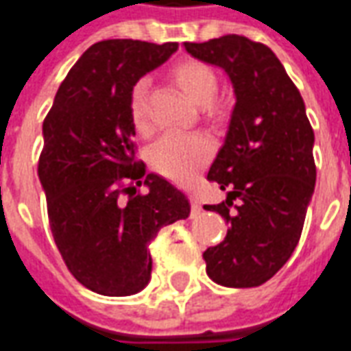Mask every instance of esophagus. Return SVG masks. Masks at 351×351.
Here are the masks:
<instances>
[{"mask_svg":"<svg viewBox=\"0 0 351 351\" xmlns=\"http://www.w3.org/2000/svg\"><path fill=\"white\" fill-rule=\"evenodd\" d=\"M190 205H192V215H197V213H201V201H199V197L195 195V193H192V195H190Z\"/></svg>","mask_w":351,"mask_h":351,"instance_id":"obj_1","label":"esophagus"}]
</instances>
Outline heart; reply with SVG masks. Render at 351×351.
I'll return each instance as SVG.
<instances>
[{
    "label": "heart",
    "instance_id": "heart-1",
    "mask_svg": "<svg viewBox=\"0 0 351 351\" xmlns=\"http://www.w3.org/2000/svg\"><path fill=\"white\" fill-rule=\"evenodd\" d=\"M171 75L176 85L197 104H206L207 112L210 116H217L218 106L210 100L215 99L218 89V77L209 64L195 60V58H184L176 62L171 70ZM146 95H148V80L142 77L134 83L129 99V112L133 119L134 129L138 133L150 131V119H148V108H146ZM213 156V142L205 134H176L169 133L161 136L150 152L152 167L159 175L167 176L169 180L178 184L192 182L193 176L197 175L209 158Z\"/></svg>",
    "mask_w": 351,
    "mask_h": 351
}]
</instances>
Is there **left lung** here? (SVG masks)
Returning <instances> with one entry per match:
<instances>
[{
    "mask_svg": "<svg viewBox=\"0 0 351 351\" xmlns=\"http://www.w3.org/2000/svg\"><path fill=\"white\" fill-rule=\"evenodd\" d=\"M203 62L220 66L234 85L226 141L209 169L226 201L205 205L230 228L203 252L207 276L234 289L274 278L295 251L315 188L313 129L300 93L264 43L228 34L184 43Z\"/></svg>",
    "mask_w": 351,
    "mask_h": 351,
    "instance_id": "8db88e82",
    "label": "left lung"
}]
</instances>
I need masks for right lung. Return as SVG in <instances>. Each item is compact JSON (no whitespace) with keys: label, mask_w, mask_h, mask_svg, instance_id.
Instances as JSON below:
<instances>
[{"label":"right lung","mask_w":351,"mask_h":351,"mask_svg":"<svg viewBox=\"0 0 351 351\" xmlns=\"http://www.w3.org/2000/svg\"><path fill=\"white\" fill-rule=\"evenodd\" d=\"M178 43L106 39L90 45L58 87L43 121L39 182L49 226L73 278L93 293L129 296L148 285V245L190 203L136 161L129 99L134 83ZM144 183L146 194L138 192Z\"/></svg>","instance_id":"add662e5"}]
</instances>
